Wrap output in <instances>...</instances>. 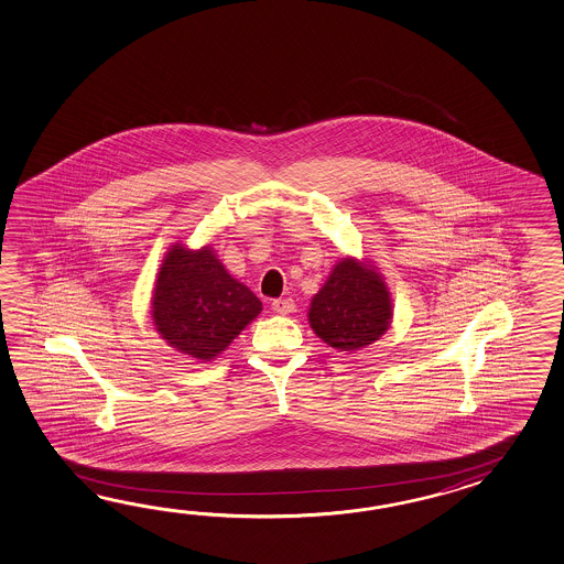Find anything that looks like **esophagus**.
Here are the masks:
<instances>
[{"label":"esophagus","instance_id":"esophagus-1","mask_svg":"<svg viewBox=\"0 0 564 564\" xmlns=\"http://www.w3.org/2000/svg\"><path fill=\"white\" fill-rule=\"evenodd\" d=\"M271 307L279 315H289V313L295 312V301L291 300V297H283V300L273 301Z\"/></svg>","mask_w":564,"mask_h":564}]
</instances>
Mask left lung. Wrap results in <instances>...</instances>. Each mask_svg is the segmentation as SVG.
Returning <instances> with one entry per match:
<instances>
[{
  "label": "left lung",
  "instance_id": "8db88e82",
  "mask_svg": "<svg viewBox=\"0 0 564 564\" xmlns=\"http://www.w3.org/2000/svg\"><path fill=\"white\" fill-rule=\"evenodd\" d=\"M307 317L327 346L348 354L360 350L390 327L389 288L376 267L346 257L334 264L324 288L313 295Z\"/></svg>",
  "mask_w": 564,
  "mask_h": 564
}]
</instances>
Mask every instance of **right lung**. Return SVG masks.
Instances as JSON below:
<instances>
[{
	"mask_svg": "<svg viewBox=\"0 0 564 564\" xmlns=\"http://www.w3.org/2000/svg\"><path fill=\"white\" fill-rule=\"evenodd\" d=\"M251 289L228 275L213 247L189 251L180 242L163 257L151 317L172 348L210 362L261 313Z\"/></svg>",
	"mask_w": 564,
	"mask_h": 564,
	"instance_id": "1",
	"label": "right lung"
}]
</instances>
